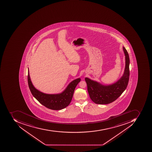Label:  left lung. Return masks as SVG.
<instances>
[{
  "mask_svg": "<svg viewBox=\"0 0 152 152\" xmlns=\"http://www.w3.org/2000/svg\"><path fill=\"white\" fill-rule=\"evenodd\" d=\"M125 56V68L124 74L117 82L104 86L95 81L86 77L88 91L91 100L97 104H108L116 100L126 89L129 81L130 59L127 51L123 47Z\"/></svg>",
  "mask_w": 152,
  "mask_h": 152,
  "instance_id": "obj_1",
  "label": "left lung"
}]
</instances>
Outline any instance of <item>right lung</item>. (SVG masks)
I'll return each mask as SVG.
<instances>
[{"instance_id":"add662e5","label":"right lung","mask_w":152,"mask_h":152,"mask_svg":"<svg viewBox=\"0 0 152 152\" xmlns=\"http://www.w3.org/2000/svg\"><path fill=\"white\" fill-rule=\"evenodd\" d=\"M80 78L72 81L63 92L58 94H47L36 89L31 81L28 70V83L30 91L34 97L44 106L53 110H60L65 108L70 103L75 88Z\"/></svg>"}]
</instances>
